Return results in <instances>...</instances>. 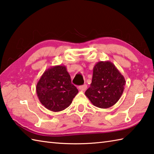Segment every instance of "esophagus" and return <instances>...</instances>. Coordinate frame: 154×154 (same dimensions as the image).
I'll return each instance as SVG.
<instances>
[{"mask_svg": "<svg viewBox=\"0 0 154 154\" xmlns=\"http://www.w3.org/2000/svg\"><path fill=\"white\" fill-rule=\"evenodd\" d=\"M79 88L80 91H86V88H87V85H84L82 86H79V88Z\"/></svg>", "mask_w": 154, "mask_h": 154, "instance_id": "1", "label": "esophagus"}]
</instances>
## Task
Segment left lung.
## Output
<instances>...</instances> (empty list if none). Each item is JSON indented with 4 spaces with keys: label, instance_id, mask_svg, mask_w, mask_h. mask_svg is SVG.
<instances>
[{
    "label": "left lung",
    "instance_id": "left-lung-1",
    "mask_svg": "<svg viewBox=\"0 0 154 154\" xmlns=\"http://www.w3.org/2000/svg\"><path fill=\"white\" fill-rule=\"evenodd\" d=\"M125 79L109 61L98 62L93 68L92 83L85 95L95 106L108 109L120 99Z\"/></svg>",
    "mask_w": 154,
    "mask_h": 154
}]
</instances>
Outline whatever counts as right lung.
I'll use <instances>...</instances> for the list:
<instances>
[{
  "mask_svg": "<svg viewBox=\"0 0 154 154\" xmlns=\"http://www.w3.org/2000/svg\"><path fill=\"white\" fill-rule=\"evenodd\" d=\"M65 66H54L43 72L36 86L39 100L46 109L59 112L70 105L78 94Z\"/></svg>",
  "mask_w": 154,
  "mask_h": 154,
  "instance_id": "obj_1",
  "label": "right lung"
}]
</instances>
